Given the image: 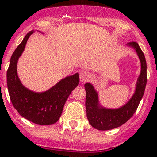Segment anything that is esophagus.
Listing matches in <instances>:
<instances>
[{"instance_id":"1","label":"esophagus","mask_w":157,"mask_h":157,"mask_svg":"<svg viewBox=\"0 0 157 157\" xmlns=\"http://www.w3.org/2000/svg\"><path fill=\"white\" fill-rule=\"evenodd\" d=\"M90 73L87 71H82L81 73H80V80H81V82H83V83L90 81Z\"/></svg>"}]
</instances>
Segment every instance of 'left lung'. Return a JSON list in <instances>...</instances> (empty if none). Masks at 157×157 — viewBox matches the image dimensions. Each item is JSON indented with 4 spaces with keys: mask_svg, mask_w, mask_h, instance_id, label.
<instances>
[{
    "mask_svg": "<svg viewBox=\"0 0 157 157\" xmlns=\"http://www.w3.org/2000/svg\"><path fill=\"white\" fill-rule=\"evenodd\" d=\"M129 45L134 47L139 55L141 62V73L138 79L136 91L126 104L118 109H106L103 107H99L98 105V94L93 86L90 83L85 85L86 91V107L87 118L90 124L98 130H109L124 124L136 112L144 96L147 79L146 59L138 43L132 41L129 43Z\"/></svg>",
    "mask_w": 157,
    "mask_h": 157,
    "instance_id": "1",
    "label": "left lung"
}]
</instances>
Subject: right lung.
<instances>
[{"label": "right lung", "instance_id": "right-lung-1", "mask_svg": "<svg viewBox=\"0 0 157 157\" xmlns=\"http://www.w3.org/2000/svg\"><path fill=\"white\" fill-rule=\"evenodd\" d=\"M32 33L25 36L11 56L7 70L9 94L13 107L22 117L35 124L49 125L59 121L67 99L78 86L80 79L78 73L67 76L43 93H35L25 88L18 77L17 62Z\"/></svg>", "mask_w": 157, "mask_h": 157}]
</instances>
